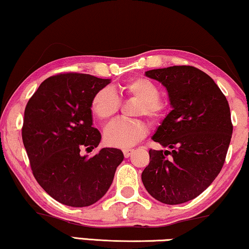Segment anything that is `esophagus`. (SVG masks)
<instances>
[{
	"mask_svg": "<svg viewBox=\"0 0 249 249\" xmlns=\"http://www.w3.org/2000/svg\"><path fill=\"white\" fill-rule=\"evenodd\" d=\"M122 152H124V156L125 158H129V156L134 152V148H124V150H122Z\"/></svg>",
	"mask_w": 249,
	"mask_h": 249,
	"instance_id": "esophagus-1",
	"label": "esophagus"
}]
</instances>
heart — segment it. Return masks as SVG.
Masks as SVG:
<instances>
[{"label":"heart","mask_w":249,"mask_h":249,"mask_svg":"<svg viewBox=\"0 0 249 249\" xmlns=\"http://www.w3.org/2000/svg\"><path fill=\"white\" fill-rule=\"evenodd\" d=\"M122 96L140 102L135 114L144 115L153 125H159L168 114V105L161 101L160 88L144 76H135L119 87ZM120 108V99L109 88L98 90L92 97L90 109L93 117L106 122L117 114ZM147 128L143 121H113L104 132V141L112 147H129L140 142L146 135Z\"/></svg>","instance_id":"b5f03b06"}]
</instances>
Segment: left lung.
I'll return each mask as SVG.
<instances>
[{
	"label": "left lung",
	"mask_w": 249,
	"mask_h": 249,
	"mask_svg": "<svg viewBox=\"0 0 249 249\" xmlns=\"http://www.w3.org/2000/svg\"><path fill=\"white\" fill-rule=\"evenodd\" d=\"M145 74L166 87L173 111L153 136L170 151H148L142 180L158 201L178 205L201 195L221 172L233 130L230 106L214 80L196 67Z\"/></svg>",
	"instance_id": "1"
}]
</instances>
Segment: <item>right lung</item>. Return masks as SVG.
<instances>
[{
  "label": "right lung",
  "instance_id": "1",
  "mask_svg": "<svg viewBox=\"0 0 249 249\" xmlns=\"http://www.w3.org/2000/svg\"><path fill=\"white\" fill-rule=\"evenodd\" d=\"M108 83L90 74L59 73L44 80L26 105L21 137L32 173L48 195L71 207L98 201L124 160L118 148H102L90 158L80 153L101 142L90 104Z\"/></svg>",
  "mask_w": 249,
  "mask_h": 249
}]
</instances>
